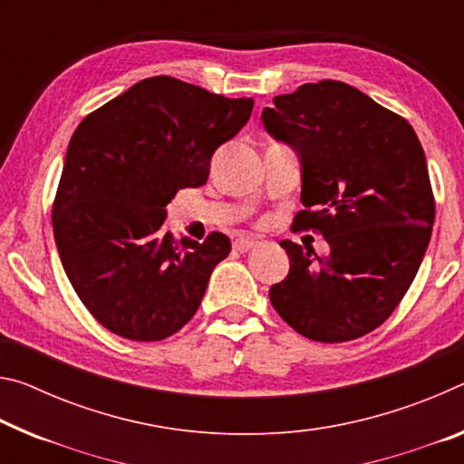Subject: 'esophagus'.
<instances>
[{"label":"esophagus","mask_w":464,"mask_h":464,"mask_svg":"<svg viewBox=\"0 0 464 464\" xmlns=\"http://www.w3.org/2000/svg\"><path fill=\"white\" fill-rule=\"evenodd\" d=\"M254 246H258V241L252 237H239L233 241V247L237 249V252H247V249H252Z\"/></svg>","instance_id":"esophagus-1"}]
</instances>
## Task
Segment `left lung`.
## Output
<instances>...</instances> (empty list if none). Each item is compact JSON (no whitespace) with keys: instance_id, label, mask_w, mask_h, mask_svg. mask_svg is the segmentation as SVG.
<instances>
[{"instance_id":"left-lung-1","label":"left lung","mask_w":464,"mask_h":464,"mask_svg":"<svg viewBox=\"0 0 464 464\" xmlns=\"http://www.w3.org/2000/svg\"><path fill=\"white\" fill-rule=\"evenodd\" d=\"M264 126L301 154L299 231L320 233L324 258L283 239L289 275L270 304L301 336L347 343L391 318L423 260L436 218L421 142L402 115L338 80L275 97Z\"/></svg>"}]
</instances>
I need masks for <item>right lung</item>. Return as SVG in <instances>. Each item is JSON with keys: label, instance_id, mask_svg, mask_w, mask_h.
Wrapping results in <instances>:
<instances>
[{"label": "right lung", "instance_id": "add662e5", "mask_svg": "<svg viewBox=\"0 0 464 464\" xmlns=\"http://www.w3.org/2000/svg\"><path fill=\"white\" fill-rule=\"evenodd\" d=\"M252 107V99L152 76L73 131L51 223L73 291L109 333L163 341L198 312L231 241L218 231L202 244L175 241L165 206L179 189L204 186L212 154Z\"/></svg>", "mask_w": 464, "mask_h": 464}]
</instances>
